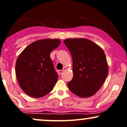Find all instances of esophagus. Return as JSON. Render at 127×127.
<instances>
[{
	"instance_id": "obj_1",
	"label": "esophagus",
	"mask_w": 127,
	"mask_h": 127,
	"mask_svg": "<svg viewBox=\"0 0 127 127\" xmlns=\"http://www.w3.org/2000/svg\"><path fill=\"white\" fill-rule=\"evenodd\" d=\"M63 72H64L63 70H59V73H60V75H62V74H63Z\"/></svg>"
}]
</instances>
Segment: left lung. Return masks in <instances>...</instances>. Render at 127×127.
Returning a JSON list of instances; mask_svg holds the SVG:
<instances>
[{
  "label": "left lung",
  "instance_id": "8db88e82",
  "mask_svg": "<svg viewBox=\"0 0 127 127\" xmlns=\"http://www.w3.org/2000/svg\"><path fill=\"white\" fill-rule=\"evenodd\" d=\"M64 43L70 52L73 77L67 83L70 91L82 98L95 94L108 75L104 51L89 39H67Z\"/></svg>",
  "mask_w": 127,
  "mask_h": 127
}]
</instances>
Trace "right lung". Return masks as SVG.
Segmentation results:
<instances>
[{
    "instance_id": "obj_1",
    "label": "right lung",
    "mask_w": 127,
    "mask_h": 127,
    "mask_svg": "<svg viewBox=\"0 0 127 127\" xmlns=\"http://www.w3.org/2000/svg\"><path fill=\"white\" fill-rule=\"evenodd\" d=\"M60 44L58 39H40L30 43L19 55L15 64L16 76L26 94L39 98L52 91L59 75L50 54Z\"/></svg>"
}]
</instances>
